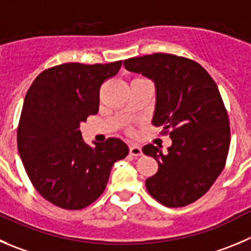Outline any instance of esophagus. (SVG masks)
Segmentation results:
<instances>
[{
  "instance_id": "1",
  "label": "esophagus",
  "mask_w": 251,
  "mask_h": 251,
  "mask_svg": "<svg viewBox=\"0 0 251 251\" xmlns=\"http://www.w3.org/2000/svg\"><path fill=\"white\" fill-rule=\"evenodd\" d=\"M129 152H130V155H133V156H140V155L143 154L142 148H140L139 145H137V144L130 145V147H129Z\"/></svg>"
}]
</instances>
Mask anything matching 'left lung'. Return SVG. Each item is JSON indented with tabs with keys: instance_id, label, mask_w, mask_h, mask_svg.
<instances>
[{
	"instance_id": "8db88e82",
	"label": "left lung",
	"mask_w": 251,
	"mask_h": 251,
	"mask_svg": "<svg viewBox=\"0 0 251 251\" xmlns=\"http://www.w3.org/2000/svg\"><path fill=\"white\" fill-rule=\"evenodd\" d=\"M123 65L154 81L151 122L173 140L168 152L152 144L143 147L159 164L145 181L148 192L166 207L187 206L211 188L228 156L230 128L218 87L199 63L173 54L130 58Z\"/></svg>"
}]
</instances>
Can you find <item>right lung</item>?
<instances>
[{
    "label": "right lung",
    "instance_id": "add662e5",
    "mask_svg": "<svg viewBox=\"0 0 251 251\" xmlns=\"http://www.w3.org/2000/svg\"><path fill=\"white\" fill-rule=\"evenodd\" d=\"M121 66V60L61 64L39 74L25 95L18 151L35 190L60 208L76 211L94 203L113 164L129 152L118 138L90 147L80 132V124L99 112L101 85Z\"/></svg>",
    "mask_w": 251,
    "mask_h": 251
}]
</instances>
